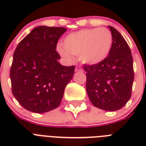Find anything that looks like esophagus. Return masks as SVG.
Here are the masks:
<instances>
[{"mask_svg":"<svg viewBox=\"0 0 146 146\" xmlns=\"http://www.w3.org/2000/svg\"><path fill=\"white\" fill-rule=\"evenodd\" d=\"M75 71L76 72H82V71H83V70H82V68L80 66H76Z\"/></svg>","mask_w":146,"mask_h":146,"instance_id":"esophagus-1","label":"esophagus"}]
</instances>
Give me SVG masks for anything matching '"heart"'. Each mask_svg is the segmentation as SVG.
Returning a JSON list of instances; mask_svg holds the SVG:
<instances>
[{
	"label": "heart",
	"instance_id": "b5f03b06",
	"mask_svg": "<svg viewBox=\"0 0 146 146\" xmlns=\"http://www.w3.org/2000/svg\"><path fill=\"white\" fill-rule=\"evenodd\" d=\"M113 36L106 28L84 29L69 34L64 40V47L57 50L62 57L70 59L79 57L86 64H97L103 61L111 51Z\"/></svg>",
	"mask_w": 146,
	"mask_h": 146
}]
</instances>
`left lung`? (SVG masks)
<instances>
[{
	"label": "left lung",
	"instance_id": "1",
	"mask_svg": "<svg viewBox=\"0 0 146 146\" xmlns=\"http://www.w3.org/2000/svg\"><path fill=\"white\" fill-rule=\"evenodd\" d=\"M113 42L108 56L99 64L84 65L86 91L94 106L117 111L129 101L134 80L133 60L129 45L117 29L108 26Z\"/></svg>",
	"mask_w": 146,
	"mask_h": 146
}]
</instances>
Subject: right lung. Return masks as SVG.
I'll use <instances>...</instances> for the list:
<instances>
[{
    "label": "right lung",
    "instance_id": "add662e5",
    "mask_svg": "<svg viewBox=\"0 0 146 146\" xmlns=\"http://www.w3.org/2000/svg\"><path fill=\"white\" fill-rule=\"evenodd\" d=\"M64 27L38 26L17 45L10 68L12 93L24 108L44 113L59 106L75 66H62L56 50Z\"/></svg>",
    "mask_w": 146,
    "mask_h": 146
}]
</instances>
